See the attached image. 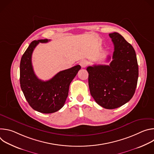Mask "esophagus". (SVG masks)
<instances>
[{
  "label": "esophagus",
  "instance_id": "34e87169",
  "mask_svg": "<svg viewBox=\"0 0 154 154\" xmlns=\"http://www.w3.org/2000/svg\"><path fill=\"white\" fill-rule=\"evenodd\" d=\"M79 64L80 65V66H81L82 68H85L86 66H87V64H88V62H87L86 60H81V61H80Z\"/></svg>",
  "mask_w": 154,
  "mask_h": 154
}]
</instances>
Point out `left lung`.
<instances>
[{"instance_id":"1","label":"left lung","mask_w":154,"mask_h":154,"mask_svg":"<svg viewBox=\"0 0 154 154\" xmlns=\"http://www.w3.org/2000/svg\"><path fill=\"white\" fill-rule=\"evenodd\" d=\"M109 36L114 45L112 61L109 65H94L86 70L90 93L96 102L105 108L115 109L134 95L138 65L134 48L122 36L116 32Z\"/></svg>"}]
</instances>
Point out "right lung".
Here are the masks:
<instances>
[{"mask_svg":"<svg viewBox=\"0 0 154 154\" xmlns=\"http://www.w3.org/2000/svg\"><path fill=\"white\" fill-rule=\"evenodd\" d=\"M48 39L33 41L20 63V85L26 99L35 110L42 113H52L60 109L68 96L71 82L80 69V65L61 71L48 81H42L35 75L32 63L34 49L39 42Z\"/></svg>","mask_w":154,"mask_h":154,"instance_id":"add662e5","label":"right lung"}]
</instances>
